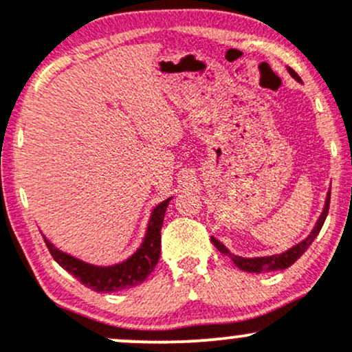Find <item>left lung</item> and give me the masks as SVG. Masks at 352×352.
<instances>
[{
    "label": "left lung",
    "instance_id": "left-lung-1",
    "mask_svg": "<svg viewBox=\"0 0 352 352\" xmlns=\"http://www.w3.org/2000/svg\"><path fill=\"white\" fill-rule=\"evenodd\" d=\"M289 74L293 76L296 80H301L300 76L296 74L293 69H289ZM329 200H331V188L328 192V197H326V201H324V208H322V213L319 215L316 225H314L313 232L309 233L308 236L305 238V240L300 241L298 245H294L293 248H289L288 252L281 253V254H272V256H258V258H243V256H236V254H232L228 252V248H225L223 243H220V241L217 240L215 236H212V241L213 245L217 246V250L220 253L227 254V256L232 258V261L235 263L238 268L243 270V272H248V273H268V272H276V270H286L288 266H292L294 261L298 260V258L301 256L302 253L308 250V246L313 243L314 238L318 236V233L321 232L322 228V223H324L326 217H328V210H329Z\"/></svg>",
    "mask_w": 352,
    "mask_h": 352
}]
</instances>
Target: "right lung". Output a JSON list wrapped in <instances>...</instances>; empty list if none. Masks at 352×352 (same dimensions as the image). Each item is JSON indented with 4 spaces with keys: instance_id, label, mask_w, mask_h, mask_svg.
I'll return each mask as SVG.
<instances>
[{
    "instance_id": "obj_1",
    "label": "right lung",
    "mask_w": 352,
    "mask_h": 352,
    "mask_svg": "<svg viewBox=\"0 0 352 352\" xmlns=\"http://www.w3.org/2000/svg\"><path fill=\"white\" fill-rule=\"evenodd\" d=\"M170 199L164 200L162 204L153 208L151 220H148L147 233L140 245V248L131 258L112 266H96L80 261L71 254L60 252L54 245L43 235L47 250L56 260V263L63 266L66 272L76 276L87 288L99 293H114L120 289L134 288L142 283L155 268L160 258V230H162L165 210Z\"/></svg>"
}]
</instances>
